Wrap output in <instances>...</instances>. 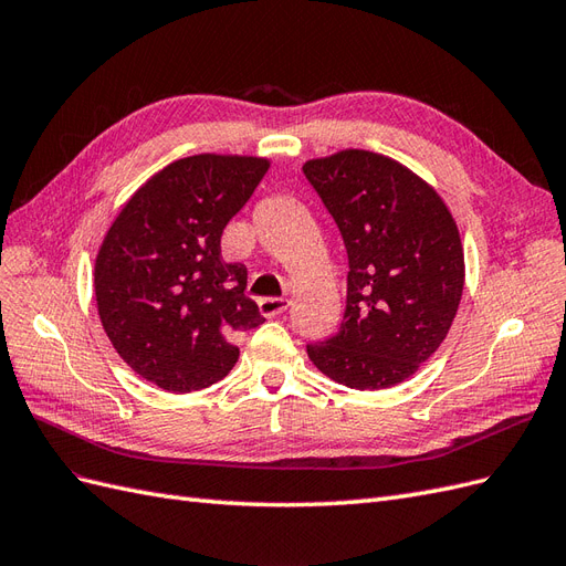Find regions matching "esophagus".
Masks as SVG:
<instances>
[{"mask_svg": "<svg viewBox=\"0 0 566 566\" xmlns=\"http://www.w3.org/2000/svg\"><path fill=\"white\" fill-rule=\"evenodd\" d=\"M258 308H261L263 317H277L289 308L286 298H261L258 301Z\"/></svg>", "mask_w": 566, "mask_h": 566, "instance_id": "esophagus-1", "label": "esophagus"}]
</instances>
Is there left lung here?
Returning <instances> with one entry per match:
<instances>
[{"label":"left lung","mask_w":566,"mask_h":566,"mask_svg":"<svg viewBox=\"0 0 566 566\" xmlns=\"http://www.w3.org/2000/svg\"><path fill=\"white\" fill-rule=\"evenodd\" d=\"M348 253L342 329L308 346L322 375L358 391L412 377L443 344L464 289L455 218L429 182L398 160L344 149L305 160Z\"/></svg>","instance_id":"8db88e82"}]
</instances>
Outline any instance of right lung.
<instances>
[{"mask_svg": "<svg viewBox=\"0 0 566 566\" xmlns=\"http://www.w3.org/2000/svg\"><path fill=\"white\" fill-rule=\"evenodd\" d=\"M270 168L268 158L199 154L144 182L108 228L94 263L96 311L135 373L172 394L230 375L234 336L263 325L247 268L220 237Z\"/></svg>", "mask_w": 566, "mask_h": 566, "instance_id": "1", "label": "right lung"}]
</instances>
